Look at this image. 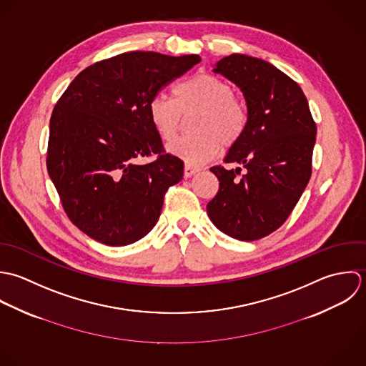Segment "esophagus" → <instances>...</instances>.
<instances>
[{
	"mask_svg": "<svg viewBox=\"0 0 366 366\" xmlns=\"http://www.w3.org/2000/svg\"><path fill=\"white\" fill-rule=\"evenodd\" d=\"M197 172H199V168L198 167H194L191 164H185V168H184V177L185 178H191L192 175H195Z\"/></svg>",
	"mask_w": 366,
	"mask_h": 366,
	"instance_id": "esophagus-1",
	"label": "esophagus"
}]
</instances>
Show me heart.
Returning <instances> with one entry per match:
<instances>
[{
	"label": "heart",
	"instance_id": "b5f03b06",
	"mask_svg": "<svg viewBox=\"0 0 366 366\" xmlns=\"http://www.w3.org/2000/svg\"><path fill=\"white\" fill-rule=\"evenodd\" d=\"M197 113L191 122L194 134L169 146V151L192 164L215 158L224 147L237 144L246 133L249 112L244 100L217 74L199 72L174 87V99L154 96L148 114L159 139L171 143L179 134L184 116Z\"/></svg>",
	"mask_w": 366,
	"mask_h": 366
}]
</instances>
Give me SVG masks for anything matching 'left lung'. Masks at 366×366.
Returning a JSON list of instances; mask_svg holds the SVG:
<instances>
[{"instance_id":"1","label":"left lung","mask_w":366,"mask_h":366,"mask_svg":"<svg viewBox=\"0 0 366 366\" xmlns=\"http://www.w3.org/2000/svg\"><path fill=\"white\" fill-rule=\"evenodd\" d=\"M246 99L249 123L224 162L244 168L211 171L219 189L207 211L224 234L244 242L277 230L297 205L312 169L317 126L301 87L272 64L233 54L215 68Z\"/></svg>"}]
</instances>
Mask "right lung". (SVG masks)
Returning a JSON list of instances; mask_svg holds the SVG:
<instances>
[{"label": "right lung", "instance_id": "1", "mask_svg": "<svg viewBox=\"0 0 366 366\" xmlns=\"http://www.w3.org/2000/svg\"><path fill=\"white\" fill-rule=\"evenodd\" d=\"M199 62L198 55L126 52L81 71L59 97L46 168L68 218L92 239L124 246L157 223L184 161L165 152L148 103ZM142 156L154 159L137 164Z\"/></svg>", "mask_w": 366, "mask_h": 366}]
</instances>
